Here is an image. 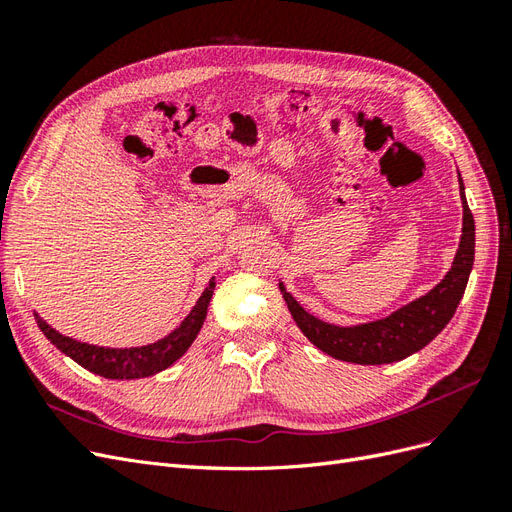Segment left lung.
Listing matches in <instances>:
<instances>
[{
  "label": "left lung",
  "instance_id": "1",
  "mask_svg": "<svg viewBox=\"0 0 512 512\" xmlns=\"http://www.w3.org/2000/svg\"><path fill=\"white\" fill-rule=\"evenodd\" d=\"M463 190L466 188H463V179L459 175L463 226L453 267L448 269L438 286H433L412 303L399 307L391 316L354 324V327H339V324L324 322L305 312L280 282L290 314L309 342L333 359L359 365L395 363L425 348L451 322L463 292H466L474 265V218Z\"/></svg>",
  "mask_w": 512,
  "mask_h": 512
}]
</instances>
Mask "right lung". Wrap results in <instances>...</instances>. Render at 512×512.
<instances>
[{
    "mask_svg": "<svg viewBox=\"0 0 512 512\" xmlns=\"http://www.w3.org/2000/svg\"><path fill=\"white\" fill-rule=\"evenodd\" d=\"M215 290V277H211L209 286L200 294V299L192 307V312L183 318V322L175 331H170L166 337L158 339V342L138 346V348H104L79 342V339H72L61 335L53 327H49L38 314L36 322L40 331L49 342L70 356L72 361L85 367L91 374H98L108 380H136V378H147L158 374V371L173 365L177 359L188 352V348L194 344L196 335L203 329V322L207 318V307L211 303Z\"/></svg>",
    "mask_w": 512,
    "mask_h": 512,
    "instance_id": "obj_1",
    "label": "right lung"
}]
</instances>
